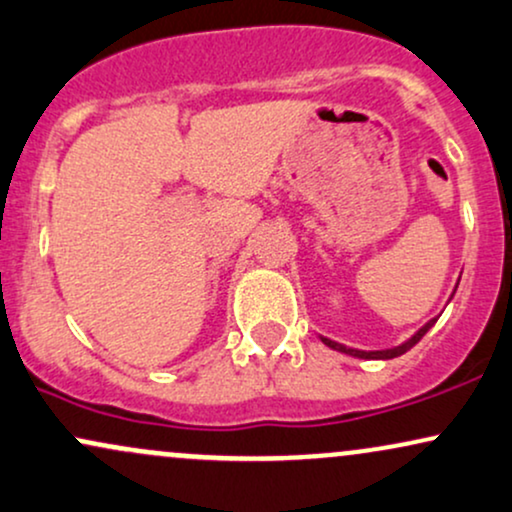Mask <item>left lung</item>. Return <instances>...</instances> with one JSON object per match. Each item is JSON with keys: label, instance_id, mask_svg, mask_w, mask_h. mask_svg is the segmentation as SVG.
<instances>
[{"label": "left lung", "instance_id": "1", "mask_svg": "<svg viewBox=\"0 0 512 512\" xmlns=\"http://www.w3.org/2000/svg\"><path fill=\"white\" fill-rule=\"evenodd\" d=\"M434 323H436V318H431V321L426 323V326L419 328L410 340L402 342V345H398V347H393V350H374V352L354 350V347H345V345H340V342H335V340H330V338H323V335H321V342H323V345H328L330 350L345 352V354H350V357H357V359H395V357H400V354H405L407 350H412V347L417 345V342L422 340L426 333H429V328L434 326Z\"/></svg>", "mask_w": 512, "mask_h": 512}]
</instances>
